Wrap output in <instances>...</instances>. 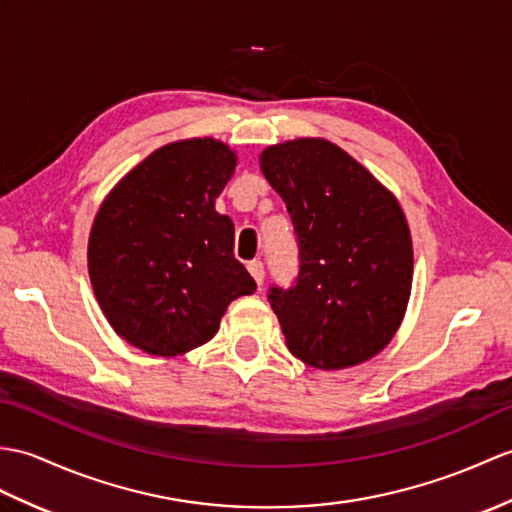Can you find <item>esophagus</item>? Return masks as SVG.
Here are the masks:
<instances>
[{
  "mask_svg": "<svg viewBox=\"0 0 512 512\" xmlns=\"http://www.w3.org/2000/svg\"><path fill=\"white\" fill-rule=\"evenodd\" d=\"M246 268H248V272H251V277L257 281V285L264 283V275H266V272H264V264H261L259 259L248 261Z\"/></svg>",
  "mask_w": 512,
  "mask_h": 512,
  "instance_id": "1",
  "label": "esophagus"
}]
</instances>
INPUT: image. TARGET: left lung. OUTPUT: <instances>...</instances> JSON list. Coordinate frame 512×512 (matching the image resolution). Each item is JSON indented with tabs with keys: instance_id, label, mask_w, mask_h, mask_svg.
Here are the masks:
<instances>
[{
	"instance_id": "left-lung-1",
	"label": "left lung",
	"mask_w": 512,
	"mask_h": 512,
	"mask_svg": "<svg viewBox=\"0 0 512 512\" xmlns=\"http://www.w3.org/2000/svg\"><path fill=\"white\" fill-rule=\"evenodd\" d=\"M259 161L299 246L294 283L268 290L285 344L325 371L371 360L399 329L412 288V240L397 198L325 139L285 141Z\"/></svg>"
}]
</instances>
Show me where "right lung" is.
<instances>
[{
	"instance_id": "1",
	"label": "right lung",
	"mask_w": 512,
	"mask_h": 512,
	"mask_svg": "<svg viewBox=\"0 0 512 512\" xmlns=\"http://www.w3.org/2000/svg\"><path fill=\"white\" fill-rule=\"evenodd\" d=\"M235 154L216 139L154 150L106 196L89 237V277L111 327L152 355L209 342L255 281L233 255L235 227L216 198Z\"/></svg>"
}]
</instances>
